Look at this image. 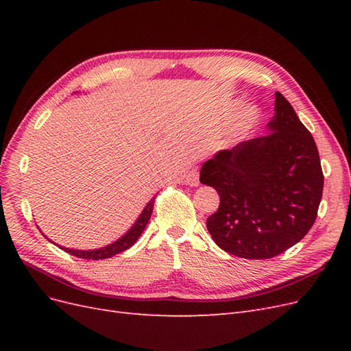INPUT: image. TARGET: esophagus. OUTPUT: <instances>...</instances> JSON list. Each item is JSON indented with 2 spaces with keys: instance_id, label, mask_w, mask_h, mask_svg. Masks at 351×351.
Wrapping results in <instances>:
<instances>
[{
  "instance_id": "34e87169",
  "label": "esophagus",
  "mask_w": 351,
  "mask_h": 351,
  "mask_svg": "<svg viewBox=\"0 0 351 351\" xmlns=\"http://www.w3.org/2000/svg\"><path fill=\"white\" fill-rule=\"evenodd\" d=\"M186 183L192 187H197L199 186V173L197 169H192L189 171V174L186 176Z\"/></svg>"
}]
</instances>
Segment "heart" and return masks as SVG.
Listing matches in <instances>:
<instances>
[{
	"label": "heart",
	"mask_w": 351,
	"mask_h": 351,
	"mask_svg": "<svg viewBox=\"0 0 351 351\" xmlns=\"http://www.w3.org/2000/svg\"><path fill=\"white\" fill-rule=\"evenodd\" d=\"M258 119H259V114L253 107L244 108L230 123L228 129L224 133L226 142H236L241 139L243 136H246L253 129L254 124L258 123Z\"/></svg>",
	"instance_id": "b5f03b06"
}]
</instances>
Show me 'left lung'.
<instances>
[{
  "instance_id": "obj_1",
  "label": "left lung",
  "mask_w": 351,
  "mask_h": 351,
  "mask_svg": "<svg viewBox=\"0 0 351 351\" xmlns=\"http://www.w3.org/2000/svg\"><path fill=\"white\" fill-rule=\"evenodd\" d=\"M268 130L219 151L200 169V183L221 199L208 231L222 250L244 259H269L299 243L322 199L316 143L280 92Z\"/></svg>"
}]
</instances>
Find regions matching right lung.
Returning <instances> with one entry per match:
<instances>
[{"mask_svg":"<svg viewBox=\"0 0 351 351\" xmlns=\"http://www.w3.org/2000/svg\"><path fill=\"white\" fill-rule=\"evenodd\" d=\"M154 202H155V197L147 202V205L142 210V214L139 215V218L136 219L133 227L129 231H127L123 237H120L117 241L108 244V246L101 247V249H95V250H77V249H69V247H61V246L60 247L64 252L73 254V256L80 258V259H88V261L108 259L117 253H121L129 247H132L133 244L137 241V239L141 237V234H142L146 224H147V221H149V218L152 215Z\"/></svg>","mask_w":351,"mask_h":351,"instance_id":"1","label":"right lung"}]
</instances>
